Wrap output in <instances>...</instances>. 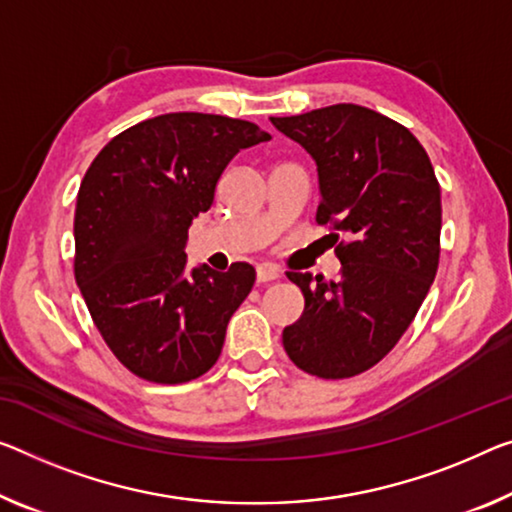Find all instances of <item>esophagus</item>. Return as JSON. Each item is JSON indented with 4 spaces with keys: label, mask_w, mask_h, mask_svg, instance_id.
<instances>
[{
    "label": "esophagus",
    "mask_w": 512,
    "mask_h": 512,
    "mask_svg": "<svg viewBox=\"0 0 512 512\" xmlns=\"http://www.w3.org/2000/svg\"><path fill=\"white\" fill-rule=\"evenodd\" d=\"M279 277H281L279 267H274V265H258L256 267V281L258 283H267V281H274Z\"/></svg>",
    "instance_id": "obj_1"
}]
</instances>
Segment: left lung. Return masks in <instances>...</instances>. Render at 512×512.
<instances>
[{
	"label": "left lung",
	"mask_w": 512,
	"mask_h": 512,
	"mask_svg": "<svg viewBox=\"0 0 512 512\" xmlns=\"http://www.w3.org/2000/svg\"><path fill=\"white\" fill-rule=\"evenodd\" d=\"M270 121L316 162V222L352 238L336 247V281L288 272L304 313L283 329V348L295 366L325 380L359 375L398 343L435 281V169L410 130L368 107L341 102Z\"/></svg>",
	"instance_id": "8db88e82"
}]
</instances>
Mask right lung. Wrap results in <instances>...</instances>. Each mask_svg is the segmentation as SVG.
Listing matches in <instances>:
<instances>
[{"instance_id":"add662e5","label":"right lung","mask_w":512,"mask_h":512,"mask_svg":"<svg viewBox=\"0 0 512 512\" xmlns=\"http://www.w3.org/2000/svg\"><path fill=\"white\" fill-rule=\"evenodd\" d=\"M258 125L176 112L132 125L102 148L77 192L75 281L116 359L157 384L210 371L235 309L256 281L249 263L187 267V231L215 199Z\"/></svg>"}]
</instances>
